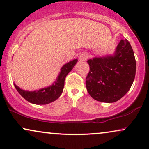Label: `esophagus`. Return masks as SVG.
Segmentation results:
<instances>
[{
	"mask_svg": "<svg viewBox=\"0 0 149 149\" xmlns=\"http://www.w3.org/2000/svg\"><path fill=\"white\" fill-rule=\"evenodd\" d=\"M87 58H88V54L86 53H82L79 56V59L80 61H85L87 60Z\"/></svg>",
	"mask_w": 149,
	"mask_h": 149,
	"instance_id": "esophagus-1",
	"label": "esophagus"
}]
</instances>
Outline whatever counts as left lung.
I'll use <instances>...</instances> for the list:
<instances>
[{
    "instance_id": "obj_1",
    "label": "left lung",
    "mask_w": 149,
    "mask_h": 149,
    "mask_svg": "<svg viewBox=\"0 0 149 149\" xmlns=\"http://www.w3.org/2000/svg\"><path fill=\"white\" fill-rule=\"evenodd\" d=\"M87 63L90 69L86 77L87 90L95 100L115 102L131 88L136 64L127 39L121 40L113 56L90 59Z\"/></svg>"
}]
</instances>
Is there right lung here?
I'll use <instances>...</instances> for the list:
<instances>
[{"mask_svg":"<svg viewBox=\"0 0 149 149\" xmlns=\"http://www.w3.org/2000/svg\"><path fill=\"white\" fill-rule=\"evenodd\" d=\"M77 61L78 60L76 59L64 64L61 68L56 81L49 87H45L39 90L30 91L20 89L15 83L14 85L19 94L29 102L34 104H47L56 100L62 94L64 86L65 78L72 70Z\"/></svg>","mask_w":149,"mask_h":149,"instance_id":"add662e5","label":"right lung"}]
</instances>
